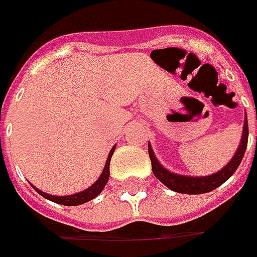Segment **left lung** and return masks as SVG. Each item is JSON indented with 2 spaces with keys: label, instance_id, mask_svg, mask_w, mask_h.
<instances>
[{
  "label": "left lung",
  "instance_id": "8db88e82",
  "mask_svg": "<svg viewBox=\"0 0 257 257\" xmlns=\"http://www.w3.org/2000/svg\"><path fill=\"white\" fill-rule=\"evenodd\" d=\"M247 137H249V127H247V118L244 120L243 124V136L242 142L239 144L236 153L232 157V160L223 167L222 170H219L214 174L210 176H202V177H192V176H182V174H176V173L169 172L167 169H164L162 164L159 163V160L156 159L153 153V149L149 144V156L152 160V169L153 174L163 183L164 186H167L170 190L177 193H186V194H202L214 190L216 187L222 186L233 173L237 170L239 164L242 162L244 152H246V146H247Z\"/></svg>",
  "mask_w": 257,
  "mask_h": 257
}]
</instances>
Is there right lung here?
<instances>
[{
  "instance_id": "1",
  "label": "right lung",
  "mask_w": 257,
  "mask_h": 257,
  "mask_svg": "<svg viewBox=\"0 0 257 257\" xmlns=\"http://www.w3.org/2000/svg\"><path fill=\"white\" fill-rule=\"evenodd\" d=\"M114 149H111V152L108 153V157H107V162H105V166H104V170L101 173V176L98 177V180L94 183L93 186H90L88 189H85L83 192L75 193V194H70V196H53V194H47V193L38 190L37 187H34V190L37 193H40L43 197L51 200V202L58 203V204H64V206H78V204H83V203L90 202L93 200L94 197H97L100 193L103 192L104 186L108 182V177H110V160H111V156L114 153Z\"/></svg>"
}]
</instances>
